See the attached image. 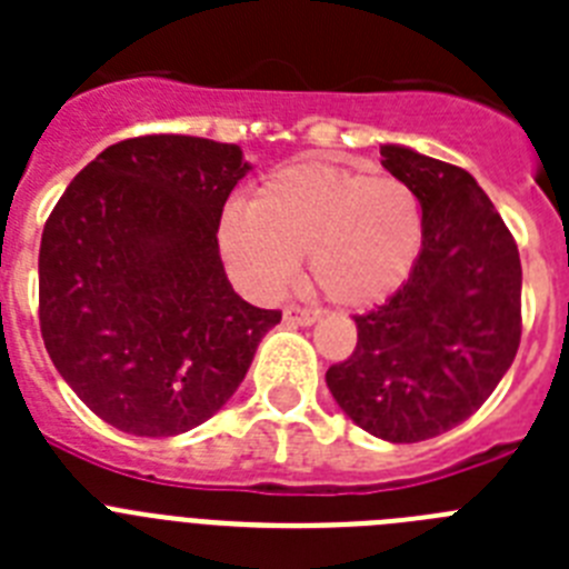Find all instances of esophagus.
<instances>
[{
  "label": "esophagus",
  "mask_w": 569,
  "mask_h": 569,
  "mask_svg": "<svg viewBox=\"0 0 569 569\" xmlns=\"http://www.w3.org/2000/svg\"><path fill=\"white\" fill-rule=\"evenodd\" d=\"M284 321L288 325H299V328H310L313 321H319V313L308 308H288L284 310Z\"/></svg>",
  "instance_id": "1"
}]
</instances>
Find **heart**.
Here are the masks:
<instances>
[{
	"label": "heart",
	"instance_id": "heart-1",
	"mask_svg": "<svg viewBox=\"0 0 569 569\" xmlns=\"http://www.w3.org/2000/svg\"><path fill=\"white\" fill-rule=\"evenodd\" d=\"M219 253L248 293L273 299L308 256L325 299L365 310L410 279L425 248L421 199L399 176L328 162L279 168L219 219Z\"/></svg>",
	"mask_w": 569,
	"mask_h": 569
}]
</instances>
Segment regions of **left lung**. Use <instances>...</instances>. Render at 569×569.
Instances as JSON below:
<instances>
[{
  "label": "left lung",
  "mask_w": 569,
  "mask_h": 569,
  "mask_svg": "<svg viewBox=\"0 0 569 569\" xmlns=\"http://www.w3.org/2000/svg\"><path fill=\"white\" fill-rule=\"evenodd\" d=\"M381 164L419 193L425 248L385 305L356 316L353 356L325 379L361 430L413 445L470 419L510 370L521 339V259L467 170L405 144H381Z\"/></svg>",
  "instance_id": "8db88e82"
}]
</instances>
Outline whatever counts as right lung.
<instances>
[{
    "mask_svg": "<svg viewBox=\"0 0 569 569\" xmlns=\"http://www.w3.org/2000/svg\"><path fill=\"white\" fill-rule=\"evenodd\" d=\"M253 170L239 144L139 136L68 184L39 248V325L70 390L130 436L188 433L228 405L281 321L224 276L219 219Z\"/></svg>",
    "mask_w": 569,
    "mask_h": 569,
    "instance_id": "right-lung-1",
    "label": "right lung"
}]
</instances>
